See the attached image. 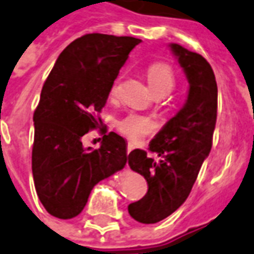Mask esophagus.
Here are the masks:
<instances>
[{
  "label": "esophagus",
  "mask_w": 254,
  "mask_h": 254,
  "mask_svg": "<svg viewBox=\"0 0 254 254\" xmlns=\"http://www.w3.org/2000/svg\"><path fill=\"white\" fill-rule=\"evenodd\" d=\"M133 149H134V145L131 144V142H129V144H127V154H129Z\"/></svg>",
  "instance_id": "obj_1"
}]
</instances>
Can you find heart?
<instances>
[{
  "mask_svg": "<svg viewBox=\"0 0 254 254\" xmlns=\"http://www.w3.org/2000/svg\"><path fill=\"white\" fill-rule=\"evenodd\" d=\"M146 78L148 84L152 89V92L157 97H162L173 90L176 85V77L172 70V67L165 63L152 64L146 70ZM120 81L117 80L112 85V94L119 92ZM119 129L124 135L131 141H141L144 137L153 133L156 129V124L152 120L140 116V114H129L127 117L121 120L119 123Z\"/></svg>",
  "mask_w": 254,
  "mask_h": 254,
  "instance_id": "1",
  "label": "heart"
}]
</instances>
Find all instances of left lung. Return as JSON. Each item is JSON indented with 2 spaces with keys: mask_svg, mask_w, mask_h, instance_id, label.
Masks as SVG:
<instances>
[{
  "mask_svg": "<svg viewBox=\"0 0 254 254\" xmlns=\"http://www.w3.org/2000/svg\"><path fill=\"white\" fill-rule=\"evenodd\" d=\"M189 82L184 106L149 144L148 153L134 149L127 156L131 170L144 176L148 191L127 206L129 214L142 224H156L176 212L189 196L204 160L212 149L217 119V84L212 66L201 54L170 44Z\"/></svg>",
  "mask_w": 254,
  "mask_h": 254,
  "instance_id": "1",
  "label": "left lung"
}]
</instances>
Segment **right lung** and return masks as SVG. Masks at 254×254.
<instances>
[{
  "instance_id": "right-lung-1",
  "label": "right lung",
  "mask_w": 254,
  "mask_h": 254,
  "mask_svg": "<svg viewBox=\"0 0 254 254\" xmlns=\"http://www.w3.org/2000/svg\"><path fill=\"white\" fill-rule=\"evenodd\" d=\"M141 40L92 33L63 50L42 86L34 110L32 170L46 212L69 220L78 216L102 180L127 164V142L110 131L101 146H82V135L100 127L101 113L120 69ZM105 131V129H101Z\"/></svg>"
}]
</instances>
